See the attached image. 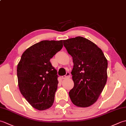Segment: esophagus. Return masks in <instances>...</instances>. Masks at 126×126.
<instances>
[{"mask_svg": "<svg viewBox=\"0 0 126 126\" xmlns=\"http://www.w3.org/2000/svg\"><path fill=\"white\" fill-rule=\"evenodd\" d=\"M70 74L69 72H67L65 75L63 76L62 77V79H65L70 78Z\"/></svg>", "mask_w": 126, "mask_h": 126, "instance_id": "34e87169", "label": "esophagus"}]
</instances>
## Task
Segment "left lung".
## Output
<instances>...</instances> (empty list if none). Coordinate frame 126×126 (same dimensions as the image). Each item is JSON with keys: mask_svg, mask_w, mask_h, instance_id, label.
I'll return each instance as SVG.
<instances>
[{"mask_svg": "<svg viewBox=\"0 0 126 126\" xmlns=\"http://www.w3.org/2000/svg\"><path fill=\"white\" fill-rule=\"evenodd\" d=\"M63 45L74 63V86L69 96L75 106L88 107L97 100L106 84L107 60L100 48L84 37L64 40Z\"/></svg>", "mask_w": 126, "mask_h": 126, "instance_id": "8db88e82", "label": "left lung"}]
</instances>
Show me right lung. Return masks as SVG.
Instances as JSON below:
<instances>
[{
    "instance_id": "obj_1",
    "label": "right lung",
    "mask_w": 126,
    "mask_h": 126,
    "mask_svg": "<svg viewBox=\"0 0 126 126\" xmlns=\"http://www.w3.org/2000/svg\"><path fill=\"white\" fill-rule=\"evenodd\" d=\"M63 47V40L42 41L26 49L17 65L20 92L34 108L43 110L54 102L58 81L50 60Z\"/></svg>"
}]
</instances>
